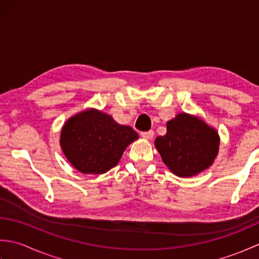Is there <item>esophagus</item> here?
<instances>
[{"label":"esophagus","mask_w":259,"mask_h":259,"mask_svg":"<svg viewBox=\"0 0 259 259\" xmlns=\"http://www.w3.org/2000/svg\"><path fill=\"white\" fill-rule=\"evenodd\" d=\"M153 131L152 130H150V131H146V133H141V137L142 138H145V139H147V140H150V139H152L153 138Z\"/></svg>","instance_id":"esophagus-1"}]
</instances>
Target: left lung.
Segmentation results:
<instances>
[{"mask_svg": "<svg viewBox=\"0 0 259 259\" xmlns=\"http://www.w3.org/2000/svg\"><path fill=\"white\" fill-rule=\"evenodd\" d=\"M155 146L170 171L192 177L212 164L219 149V136L200 118L179 113L167 122V134Z\"/></svg>", "mask_w": 259, "mask_h": 259, "instance_id": "obj_1", "label": "left lung"}]
</instances>
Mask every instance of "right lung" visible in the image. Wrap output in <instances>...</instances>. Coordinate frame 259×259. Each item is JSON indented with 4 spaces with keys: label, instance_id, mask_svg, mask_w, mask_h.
Listing matches in <instances>:
<instances>
[{
    "label": "right lung",
    "instance_id": "right-lung-1",
    "mask_svg": "<svg viewBox=\"0 0 259 259\" xmlns=\"http://www.w3.org/2000/svg\"><path fill=\"white\" fill-rule=\"evenodd\" d=\"M138 138L131 126L117 123L97 109H88L64 123L60 145L76 170L101 175L117 166L125 148Z\"/></svg>",
    "mask_w": 259,
    "mask_h": 259
}]
</instances>
